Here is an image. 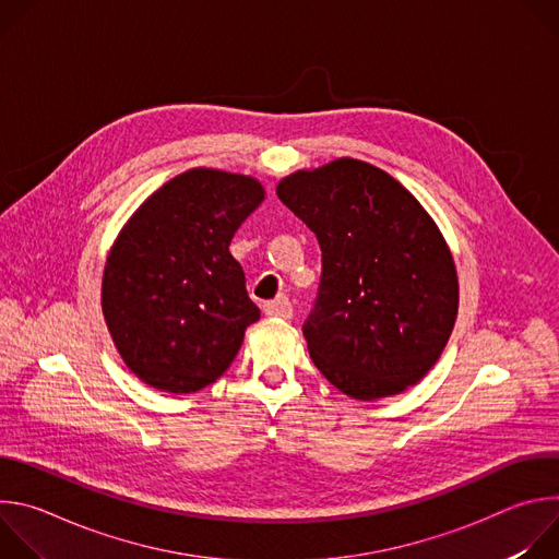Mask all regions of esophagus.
Masks as SVG:
<instances>
[{"instance_id":"34e87169","label":"esophagus","mask_w":559,"mask_h":559,"mask_svg":"<svg viewBox=\"0 0 559 559\" xmlns=\"http://www.w3.org/2000/svg\"><path fill=\"white\" fill-rule=\"evenodd\" d=\"M263 311H265V316L283 318V321H289V318L294 316V309H292V302H289L287 296H276L274 300L265 302V305H263Z\"/></svg>"}]
</instances>
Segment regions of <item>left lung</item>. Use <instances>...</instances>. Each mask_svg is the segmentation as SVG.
I'll list each match as a JSON object with an SVG mask.
<instances>
[{
	"instance_id": "left-lung-1",
	"label": "left lung",
	"mask_w": 559,
	"mask_h": 559,
	"mask_svg": "<svg viewBox=\"0 0 559 559\" xmlns=\"http://www.w3.org/2000/svg\"><path fill=\"white\" fill-rule=\"evenodd\" d=\"M276 194L323 252L321 285L302 325L318 371L356 401L420 382L457 316L455 263L427 210L358 158L298 170Z\"/></svg>"
}]
</instances>
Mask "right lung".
Instances as JSON below:
<instances>
[{"instance_id":"obj_1","label":"right lung","mask_w":559,"mask_h":559,"mask_svg":"<svg viewBox=\"0 0 559 559\" xmlns=\"http://www.w3.org/2000/svg\"><path fill=\"white\" fill-rule=\"evenodd\" d=\"M263 199L252 177L194 168L150 194L119 231L102 309L117 352L145 384L194 393L241 349L261 311L229 243Z\"/></svg>"}]
</instances>
